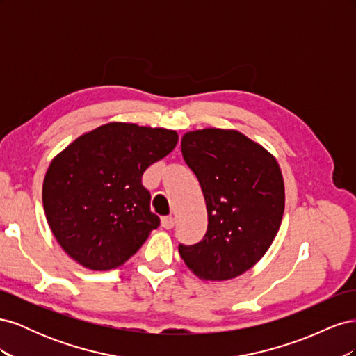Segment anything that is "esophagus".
Segmentation results:
<instances>
[{
	"label": "esophagus",
	"instance_id": "1",
	"mask_svg": "<svg viewBox=\"0 0 356 356\" xmlns=\"http://www.w3.org/2000/svg\"><path fill=\"white\" fill-rule=\"evenodd\" d=\"M175 225V218L174 217H163L161 218V227L170 230Z\"/></svg>",
	"mask_w": 356,
	"mask_h": 356
}]
</instances>
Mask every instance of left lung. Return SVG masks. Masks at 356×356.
<instances>
[{
  "label": "left lung",
  "mask_w": 356,
  "mask_h": 356,
  "mask_svg": "<svg viewBox=\"0 0 356 356\" xmlns=\"http://www.w3.org/2000/svg\"><path fill=\"white\" fill-rule=\"evenodd\" d=\"M181 152L202 187L208 230L199 243L179 245V255L202 281L238 277L261 260L281 227V168L263 145L233 129L187 132Z\"/></svg>",
  "instance_id": "obj_1"
}]
</instances>
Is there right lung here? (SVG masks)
I'll return each mask as SVG.
<instances>
[{"label":"right lung","instance_id":"1","mask_svg":"<svg viewBox=\"0 0 356 356\" xmlns=\"http://www.w3.org/2000/svg\"><path fill=\"white\" fill-rule=\"evenodd\" d=\"M163 127L111 122L80 135L53 157L42 181L49 227L72 260L90 270L124 264L160 218L143 174L177 147Z\"/></svg>","mask_w":356,"mask_h":356}]
</instances>
